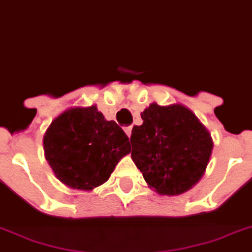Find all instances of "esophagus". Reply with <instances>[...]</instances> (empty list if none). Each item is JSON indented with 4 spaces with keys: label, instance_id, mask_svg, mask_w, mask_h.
I'll return each mask as SVG.
<instances>
[{
    "label": "esophagus",
    "instance_id": "obj_1",
    "mask_svg": "<svg viewBox=\"0 0 252 252\" xmlns=\"http://www.w3.org/2000/svg\"><path fill=\"white\" fill-rule=\"evenodd\" d=\"M125 130V132H126V135H127L128 137L131 136V131H132V127H131V126H126V127L124 128Z\"/></svg>",
    "mask_w": 252,
    "mask_h": 252
}]
</instances>
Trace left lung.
I'll use <instances>...</instances> for the list:
<instances>
[{"label": "left lung", "instance_id": "obj_1", "mask_svg": "<svg viewBox=\"0 0 252 252\" xmlns=\"http://www.w3.org/2000/svg\"><path fill=\"white\" fill-rule=\"evenodd\" d=\"M134 126L131 158L150 188L160 195L190 190L205 172L212 154L209 132L184 105L153 103Z\"/></svg>", "mask_w": 252, "mask_h": 252}]
</instances>
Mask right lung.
Returning a JSON list of instances; mask_svg holds the SVG:
<instances>
[{
    "mask_svg": "<svg viewBox=\"0 0 252 252\" xmlns=\"http://www.w3.org/2000/svg\"><path fill=\"white\" fill-rule=\"evenodd\" d=\"M43 144L56 177L77 190L104 184L120 159L131 152L127 135L95 105L63 112L51 124Z\"/></svg>",
    "mask_w": 252,
    "mask_h": 252,
    "instance_id": "obj_1",
    "label": "right lung"
}]
</instances>
